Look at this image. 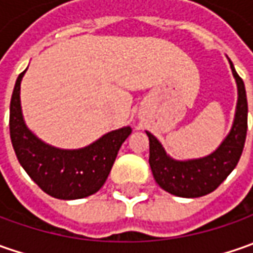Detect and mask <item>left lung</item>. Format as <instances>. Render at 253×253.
<instances>
[{"mask_svg": "<svg viewBox=\"0 0 253 253\" xmlns=\"http://www.w3.org/2000/svg\"><path fill=\"white\" fill-rule=\"evenodd\" d=\"M232 76L237 82L238 101L231 131L212 153L199 159L177 161L169 156L162 143L151 132L149 138V165L156 183L165 191L177 197L196 199L206 196L218 187L238 165L244 151L248 128V101L245 84L229 60Z\"/></svg>", "mask_w": 253, "mask_h": 253, "instance_id": "8db88e82", "label": "left lung"}]
</instances>
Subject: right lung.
I'll return each instance as SVG.
<instances>
[{"mask_svg":"<svg viewBox=\"0 0 253 253\" xmlns=\"http://www.w3.org/2000/svg\"><path fill=\"white\" fill-rule=\"evenodd\" d=\"M26 72V70H25ZM18 76L9 107V133L15 155L29 177L54 199L77 200L101 189L131 126L102 135L80 149H60L39 139L25 124Z\"/></svg>","mask_w":253,"mask_h":253,"instance_id":"obj_1","label":"right lung"}]
</instances>
